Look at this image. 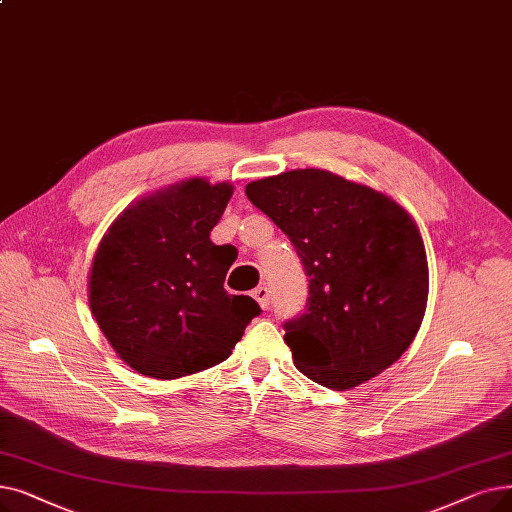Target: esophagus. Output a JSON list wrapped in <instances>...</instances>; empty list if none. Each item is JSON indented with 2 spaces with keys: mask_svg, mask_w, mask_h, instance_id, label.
<instances>
[{
  "mask_svg": "<svg viewBox=\"0 0 512 512\" xmlns=\"http://www.w3.org/2000/svg\"><path fill=\"white\" fill-rule=\"evenodd\" d=\"M253 299L259 303L261 309H268L270 307V291L268 286H257L253 291Z\"/></svg>",
  "mask_w": 512,
  "mask_h": 512,
  "instance_id": "34e87169",
  "label": "esophagus"
}]
</instances>
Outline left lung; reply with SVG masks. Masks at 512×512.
Masks as SVG:
<instances>
[{
    "label": "left lung",
    "instance_id": "obj_1",
    "mask_svg": "<svg viewBox=\"0 0 512 512\" xmlns=\"http://www.w3.org/2000/svg\"><path fill=\"white\" fill-rule=\"evenodd\" d=\"M244 192L291 238L309 278L305 311L284 324L295 366L347 391L402 358L429 297L427 251L412 215L326 169L284 171Z\"/></svg>",
    "mask_w": 512,
    "mask_h": 512
}]
</instances>
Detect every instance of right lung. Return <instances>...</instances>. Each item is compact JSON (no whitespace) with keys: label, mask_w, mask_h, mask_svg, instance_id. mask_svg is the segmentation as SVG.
<instances>
[{"label":"right lung","mask_w":512,"mask_h":512,"mask_svg":"<svg viewBox=\"0 0 512 512\" xmlns=\"http://www.w3.org/2000/svg\"><path fill=\"white\" fill-rule=\"evenodd\" d=\"M232 194L230 182L188 177L138 198L102 236L87 299L136 372L171 381L224 362L261 311L226 293L234 255L209 238Z\"/></svg>","instance_id":"obj_1"}]
</instances>
